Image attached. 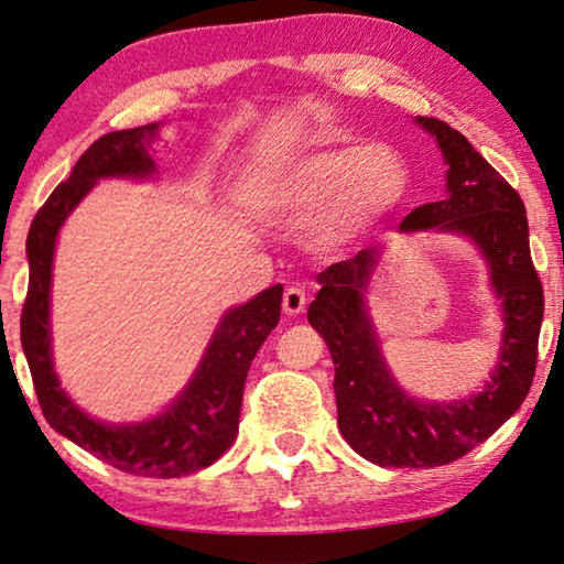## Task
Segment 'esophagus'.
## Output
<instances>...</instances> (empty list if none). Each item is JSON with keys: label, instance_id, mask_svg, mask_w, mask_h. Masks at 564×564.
Instances as JSON below:
<instances>
[{"label": "esophagus", "instance_id": "34e87169", "mask_svg": "<svg viewBox=\"0 0 564 564\" xmlns=\"http://www.w3.org/2000/svg\"><path fill=\"white\" fill-rule=\"evenodd\" d=\"M304 304H307V292H304V288H300V284H292V288L284 290V297H282L284 314L297 317V314L304 312Z\"/></svg>", "mask_w": 564, "mask_h": 564}]
</instances>
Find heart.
<instances>
[{
	"label": "heart",
	"instance_id": "obj_1",
	"mask_svg": "<svg viewBox=\"0 0 564 564\" xmlns=\"http://www.w3.org/2000/svg\"><path fill=\"white\" fill-rule=\"evenodd\" d=\"M409 185V165L393 148L337 145L257 175L250 200L284 215H310L327 205L319 230L327 242H339L401 205Z\"/></svg>",
	"mask_w": 564,
	"mask_h": 564
}]
</instances>
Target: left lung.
I'll list each match as a JSON object with an SVG mask.
<instances>
[{
	"mask_svg": "<svg viewBox=\"0 0 564 564\" xmlns=\"http://www.w3.org/2000/svg\"><path fill=\"white\" fill-rule=\"evenodd\" d=\"M416 121L436 138L448 163V197L411 210L401 232L438 227L460 232L480 247L490 284L502 304L500 361L480 393L453 403L406 397L393 381L373 334L367 292L377 247L319 272L322 290L307 319L334 359L337 423L349 446L383 468H436L458 460L490 438L520 409L538 367V339L545 297L530 257L525 205L506 177L468 138L438 118Z\"/></svg>",
	"mask_w": 564,
	"mask_h": 564,
	"instance_id": "obj_1",
	"label": "left lung"
}]
</instances>
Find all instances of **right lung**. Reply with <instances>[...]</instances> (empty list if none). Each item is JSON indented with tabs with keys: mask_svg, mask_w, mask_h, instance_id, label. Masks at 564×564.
Listing matches in <instances>:
<instances>
[{
	"mask_svg": "<svg viewBox=\"0 0 564 564\" xmlns=\"http://www.w3.org/2000/svg\"><path fill=\"white\" fill-rule=\"evenodd\" d=\"M158 123L106 133L86 148L72 175L39 207L26 237L29 290L22 307V347L34 391L48 426L108 466L143 478H181L207 468L232 446L240 426L245 379L254 354L280 322L282 284L232 307L217 324L195 377L155 419L108 426L72 403L52 364L48 292L58 227L101 177H145L155 173L148 145Z\"/></svg>",
	"mask_w": 564,
	"mask_h": 564,
	"instance_id": "right-lung-1",
	"label": "right lung"
}]
</instances>
